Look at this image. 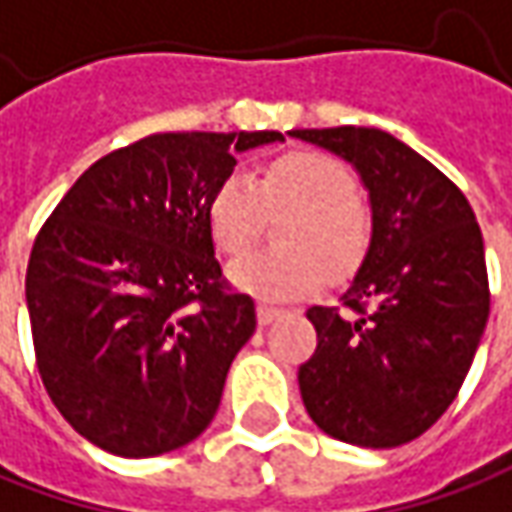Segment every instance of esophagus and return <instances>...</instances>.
<instances>
[{
  "label": "esophagus",
  "mask_w": 512,
  "mask_h": 512,
  "mask_svg": "<svg viewBox=\"0 0 512 512\" xmlns=\"http://www.w3.org/2000/svg\"><path fill=\"white\" fill-rule=\"evenodd\" d=\"M280 314H283V308L269 305V302H257V322H260V325H269V322H274Z\"/></svg>",
  "instance_id": "1"
}]
</instances>
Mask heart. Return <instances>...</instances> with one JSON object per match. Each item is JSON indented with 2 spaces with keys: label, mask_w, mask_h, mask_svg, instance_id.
Listing matches in <instances>:
<instances>
[{
  "label": "heart",
  "mask_w": 512,
  "mask_h": 512,
  "mask_svg": "<svg viewBox=\"0 0 512 512\" xmlns=\"http://www.w3.org/2000/svg\"><path fill=\"white\" fill-rule=\"evenodd\" d=\"M266 210L285 215L277 227L283 246L243 257L229 280L266 300L311 294L330 277H344L364 260L373 238L370 212L356 196V179L336 156L294 151L263 170L260 182L232 170L215 187L207 221L215 246L241 257L260 238Z\"/></svg>",
  "instance_id": "heart-1"
}]
</instances>
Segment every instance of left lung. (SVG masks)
<instances>
[{
    "instance_id": "1",
    "label": "left lung",
    "mask_w": 512,
    "mask_h": 512,
    "mask_svg": "<svg viewBox=\"0 0 512 512\" xmlns=\"http://www.w3.org/2000/svg\"><path fill=\"white\" fill-rule=\"evenodd\" d=\"M350 162L373 238L344 308H308L316 350L300 392L319 429L361 448L420 437L457 398L488 325L485 243L460 187L381 128H297Z\"/></svg>"
}]
</instances>
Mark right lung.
Listing matches in <instances>:
<instances>
[{"label": "right lung", "instance_id": "right-lung-1", "mask_svg": "<svg viewBox=\"0 0 512 512\" xmlns=\"http://www.w3.org/2000/svg\"><path fill=\"white\" fill-rule=\"evenodd\" d=\"M280 131L151 134L97 159L38 232L27 314L64 420L117 457H156L212 423L255 302L221 283L207 207L235 154Z\"/></svg>", "mask_w": 512, "mask_h": 512}]
</instances>
